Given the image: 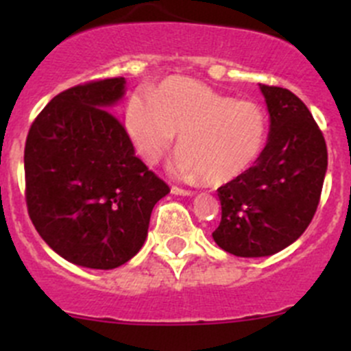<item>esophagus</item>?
Returning <instances> with one entry per match:
<instances>
[{"label":"esophagus","instance_id":"esophagus-1","mask_svg":"<svg viewBox=\"0 0 351 351\" xmlns=\"http://www.w3.org/2000/svg\"><path fill=\"white\" fill-rule=\"evenodd\" d=\"M171 193H175V195H193L192 190L180 189V186H171Z\"/></svg>","mask_w":351,"mask_h":351}]
</instances>
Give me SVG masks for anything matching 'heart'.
<instances>
[{
    "label": "heart",
    "mask_w": 351,
    "mask_h": 351,
    "mask_svg": "<svg viewBox=\"0 0 351 351\" xmlns=\"http://www.w3.org/2000/svg\"><path fill=\"white\" fill-rule=\"evenodd\" d=\"M127 130L141 158L156 165L175 144L180 178L223 185L243 175L266 147L269 120L261 103L234 99L190 77H168L137 93L127 106Z\"/></svg>",
    "instance_id": "heart-1"
}]
</instances>
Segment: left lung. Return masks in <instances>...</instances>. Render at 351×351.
Listing matches in <instances>:
<instances>
[{"label": "left lung", "instance_id": "8db88e82", "mask_svg": "<svg viewBox=\"0 0 351 351\" xmlns=\"http://www.w3.org/2000/svg\"><path fill=\"white\" fill-rule=\"evenodd\" d=\"M271 132L248 171L217 189L221 223L213 233L237 257H266L293 243L311 224L328 169L324 135L291 90L261 84Z\"/></svg>", "mask_w": 351, "mask_h": 351}]
</instances>
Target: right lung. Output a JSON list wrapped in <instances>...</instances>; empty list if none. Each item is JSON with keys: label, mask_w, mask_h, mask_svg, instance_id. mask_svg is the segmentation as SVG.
I'll return each mask as SVG.
<instances>
[{"label": "right lung", "mask_w": 351, "mask_h": 351, "mask_svg": "<svg viewBox=\"0 0 351 351\" xmlns=\"http://www.w3.org/2000/svg\"><path fill=\"white\" fill-rule=\"evenodd\" d=\"M123 93V77L70 87L37 114L25 141L30 221L58 255L90 269L130 261L156 202L169 192L110 111Z\"/></svg>", "instance_id": "add662e5"}]
</instances>
